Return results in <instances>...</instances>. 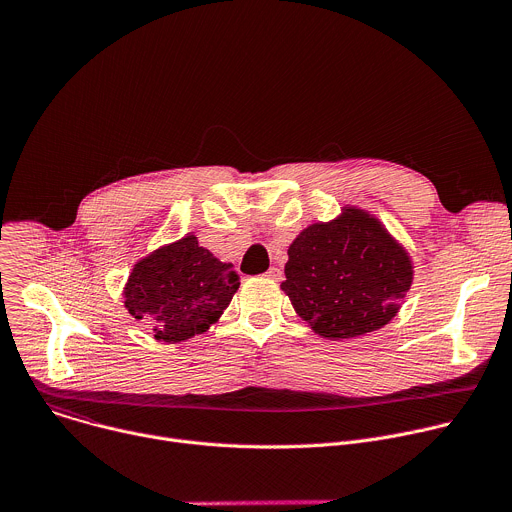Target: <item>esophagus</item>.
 Segmentation results:
<instances>
[{"instance_id": "obj_1", "label": "esophagus", "mask_w": 512, "mask_h": 512, "mask_svg": "<svg viewBox=\"0 0 512 512\" xmlns=\"http://www.w3.org/2000/svg\"><path fill=\"white\" fill-rule=\"evenodd\" d=\"M265 277H269L271 281H281V269H277V267H269V269H267V273H265Z\"/></svg>"}]
</instances>
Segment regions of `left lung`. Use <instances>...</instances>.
I'll use <instances>...</instances> for the list:
<instances>
[{
	"label": "left lung",
	"mask_w": 512,
	"mask_h": 512,
	"mask_svg": "<svg viewBox=\"0 0 512 512\" xmlns=\"http://www.w3.org/2000/svg\"><path fill=\"white\" fill-rule=\"evenodd\" d=\"M411 283L407 249L375 214L346 204L289 245L281 289L316 334L342 340L387 326Z\"/></svg>",
	"instance_id": "obj_1"
}]
</instances>
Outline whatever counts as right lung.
Instances as JSON below:
<instances>
[{
	"mask_svg": "<svg viewBox=\"0 0 512 512\" xmlns=\"http://www.w3.org/2000/svg\"><path fill=\"white\" fill-rule=\"evenodd\" d=\"M233 263H223L186 237L139 259L123 287L127 312L154 338L176 344L202 334L229 308L239 289Z\"/></svg>",
	"mask_w": 512,
	"mask_h": 512,
	"instance_id": "1",
	"label": "right lung"
}]
</instances>
